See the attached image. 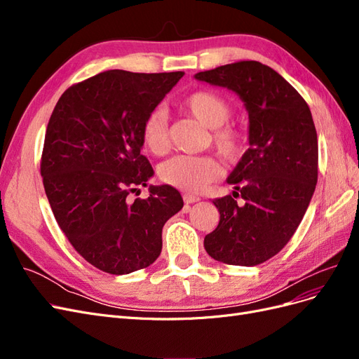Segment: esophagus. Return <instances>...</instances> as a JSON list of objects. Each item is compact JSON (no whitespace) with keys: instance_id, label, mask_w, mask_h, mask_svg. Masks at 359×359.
<instances>
[{"instance_id":"esophagus-1","label":"esophagus","mask_w":359,"mask_h":359,"mask_svg":"<svg viewBox=\"0 0 359 359\" xmlns=\"http://www.w3.org/2000/svg\"><path fill=\"white\" fill-rule=\"evenodd\" d=\"M182 199H184V202H186L187 205L194 203V202H199V201H201V199H199V196H194V194H189V193L184 194Z\"/></svg>"}]
</instances>
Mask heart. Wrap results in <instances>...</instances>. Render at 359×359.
Listing matches in <instances>:
<instances>
[{"label": "heart", "instance_id": "b5f03b06", "mask_svg": "<svg viewBox=\"0 0 359 359\" xmlns=\"http://www.w3.org/2000/svg\"><path fill=\"white\" fill-rule=\"evenodd\" d=\"M182 107L201 124L211 128V140L219 154L227 160L240 158L245 149V133L236 124H229L233 107L220 93L199 90L182 100ZM142 142L156 156L166 153L169 145L166 112L156 107L142 123ZM222 168L211 156H175L158 168L160 180L182 191H199L220 178Z\"/></svg>", "mask_w": 359, "mask_h": 359}]
</instances>
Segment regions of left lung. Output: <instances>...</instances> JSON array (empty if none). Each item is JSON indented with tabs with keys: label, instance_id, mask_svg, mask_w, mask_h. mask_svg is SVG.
I'll return each instance as SVG.
<instances>
[{
	"label": "left lung",
	"instance_id": "left-lung-1",
	"mask_svg": "<svg viewBox=\"0 0 359 359\" xmlns=\"http://www.w3.org/2000/svg\"><path fill=\"white\" fill-rule=\"evenodd\" d=\"M196 79L235 91L250 119V148L227 178L235 191L212 201L220 222L205 236V250L227 265L264 264L289 243L316 189L319 151L310 107L259 61L226 64Z\"/></svg>",
	"mask_w": 359,
	"mask_h": 359
}]
</instances>
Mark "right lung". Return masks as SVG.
<instances>
[{"instance_id": "1", "label": "right lung", "mask_w": 359, "mask_h": 359, "mask_svg": "<svg viewBox=\"0 0 359 359\" xmlns=\"http://www.w3.org/2000/svg\"><path fill=\"white\" fill-rule=\"evenodd\" d=\"M182 76L107 70L64 91L49 118L40 173L52 212L76 252L104 273L153 264L163 226L184 205L170 186L128 198L154 173L140 154L144 119Z\"/></svg>"}]
</instances>
